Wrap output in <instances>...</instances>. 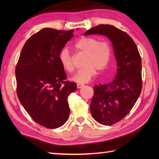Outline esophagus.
I'll list each match as a JSON object with an SVG mask.
<instances>
[{
    "label": "esophagus",
    "mask_w": 159,
    "mask_h": 159,
    "mask_svg": "<svg viewBox=\"0 0 159 159\" xmlns=\"http://www.w3.org/2000/svg\"><path fill=\"white\" fill-rule=\"evenodd\" d=\"M83 86H84L83 84H80V83L77 84V87H78V88H81V87H83Z\"/></svg>",
    "instance_id": "esophagus-1"
}]
</instances>
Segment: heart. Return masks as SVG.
I'll return each instance as SVG.
<instances>
[{"mask_svg":"<svg viewBox=\"0 0 159 159\" xmlns=\"http://www.w3.org/2000/svg\"><path fill=\"white\" fill-rule=\"evenodd\" d=\"M75 48L86 54L83 65L85 67L79 70L72 77L73 81L85 83L95 75L96 70L99 72L105 70L111 61L113 49L107 41H100L96 37H84L78 40ZM59 59L63 68L68 73L74 70L73 57L69 50L64 47L59 53Z\"/></svg>","mask_w":159,"mask_h":159,"instance_id":"heart-1","label":"heart"}]
</instances>
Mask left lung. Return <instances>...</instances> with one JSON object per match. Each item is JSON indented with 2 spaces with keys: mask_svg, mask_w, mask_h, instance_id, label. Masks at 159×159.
Here are the masks:
<instances>
[{
  "mask_svg": "<svg viewBox=\"0 0 159 159\" xmlns=\"http://www.w3.org/2000/svg\"><path fill=\"white\" fill-rule=\"evenodd\" d=\"M100 34L112 42L117 62L116 79L108 85L93 87L90 111L98 122L111 126L119 122L133 109L142 89L141 59L131 37L116 26L100 25L90 29L84 35Z\"/></svg>",
  "mask_w": 159,
  "mask_h": 159,
  "instance_id": "1",
  "label": "left lung"
}]
</instances>
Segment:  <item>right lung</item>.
I'll return each instance as SVG.
<instances>
[{"mask_svg": "<svg viewBox=\"0 0 159 159\" xmlns=\"http://www.w3.org/2000/svg\"><path fill=\"white\" fill-rule=\"evenodd\" d=\"M73 31L46 28L33 34L24 45L16 66L20 102L36 123L47 128L61 126L69 117L67 96L77 87L66 80L59 53Z\"/></svg>", "mask_w": 159, "mask_h": 159, "instance_id": "right-lung-1", "label": "right lung"}]
</instances>
